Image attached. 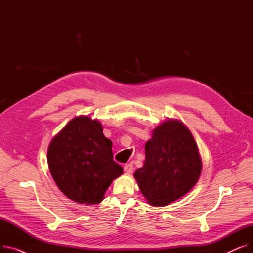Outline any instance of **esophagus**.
Listing matches in <instances>:
<instances>
[{"instance_id": "1", "label": "esophagus", "mask_w": 253, "mask_h": 253, "mask_svg": "<svg viewBox=\"0 0 253 253\" xmlns=\"http://www.w3.org/2000/svg\"><path fill=\"white\" fill-rule=\"evenodd\" d=\"M133 170H134V167H133V164H132V163L126 164L124 166V171H125V173H127V174L133 173Z\"/></svg>"}]
</instances>
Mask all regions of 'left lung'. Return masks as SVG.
Returning <instances> with one entry per match:
<instances>
[{"label": "left lung", "instance_id": "8db88e82", "mask_svg": "<svg viewBox=\"0 0 253 253\" xmlns=\"http://www.w3.org/2000/svg\"><path fill=\"white\" fill-rule=\"evenodd\" d=\"M145 160L134 178L152 206H166L189 193L199 180L202 160L189 128L168 119L144 145Z\"/></svg>", "mask_w": 253, "mask_h": 253}]
</instances>
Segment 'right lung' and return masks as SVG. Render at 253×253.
<instances>
[{"label": "right lung", "mask_w": 253, "mask_h": 253, "mask_svg": "<svg viewBox=\"0 0 253 253\" xmlns=\"http://www.w3.org/2000/svg\"><path fill=\"white\" fill-rule=\"evenodd\" d=\"M102 131L96 119L78 116L49 143L50 173L59 190L77 203H100L112 181L123 174L113 160V143Z\"/></svg>", "instance_id": "right-lung-1"}]
</instances>
